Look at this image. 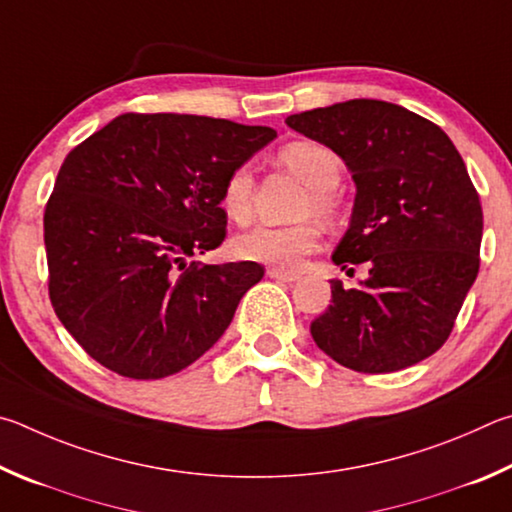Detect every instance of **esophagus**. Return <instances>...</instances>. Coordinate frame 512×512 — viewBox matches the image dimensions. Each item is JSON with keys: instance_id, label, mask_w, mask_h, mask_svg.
I'll list each match as a JSON object with an SVG mask.
<instances>
[{"instance_id": "1", "label": "esophagus", "mask_w": 512, "mask_h": 512, "mask_svg": "<svg viewBox=\"0 0 512 512\" xmlns=\"http://www.w3.org/2000/svg\"><path fill=\"white\" fill-rule=\"evenodd\" d=\"M267 276H270V279H276V281H283V283L299 281V274H297V272L279 270V267H270V270H267Z\"/></svg>"}]
</instances>
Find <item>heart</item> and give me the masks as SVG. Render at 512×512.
<instances>
[{
	"label": "heart",
	"mask_w": 512,
	"mask_h": 512,
	"mask_svg": "<svg viewBox=\"0 0 512 512\" xmlns=\"http://www.w3.org/2000/svg\"><path fill=\"white\" fill-rule=\"evenodd\" d=\"M279 159L310 188V200L306 211L317 215H333L335 202L333 193L342 179V159L335 150L319 141L301 139L292 141L279 152ZM251 188H254V173L247 164L236 166L224 179L222 186V209L231 220L245 222L251 213ZM321 231L317 224L301 222L290 227H254L233 240V249L245 261H256L274 265L279 270H297L303 256L315 251L319 245Z\"/></svg>",
	"instance_id": "heart-1"
}]
</instances>
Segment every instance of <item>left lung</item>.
I'll list each match as a JSON object with an SVG mask.
<instances>
[{
    "mask_svg": "<svg viewBox=\"0 0 512 512\" xmlns=\"http://www.w3.org/2000/svg\"><path fill=\"white\" fill-rule=\"evenodd\" d=\"M292 130L335 150L355 202L333 263H369L310 324L315 344L360 373H393L445 344L479 274L483 211L450 137L407 107L373 98L292 114ZM353 272V267H351Z\"/></svg>",
    "mask_w": 512,
    "mask_h": 512,
    "instance_id": "8db88e82",
    "label": "left lung"
}]
</instances>
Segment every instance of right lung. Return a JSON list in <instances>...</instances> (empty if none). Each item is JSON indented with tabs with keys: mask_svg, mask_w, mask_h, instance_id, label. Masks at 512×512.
<instances>
[{
	"mask_svg": "<svg viewBox=\"0 0 512 512\" xmlns=\"http://www.w3.org/2000/svg\"><path fill=\"white\" fill-rule=\"evenodd\" d=\"M274 139L211 116L121 114L69 152L44 247L53 310L89 357L159 380L218 342L265 270L186 258L222 245L224 179Z\"/></svg>",
	"mask_w": 512,
	"mask_h": 512,
	"instance_id": "obj_1",
	"label": "right lung"
}]
</instances>
